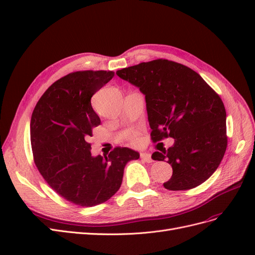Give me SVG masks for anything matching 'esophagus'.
I'll return each mask as SVG.
<instances>
[{
  "mask_svg": "<svg viewBox=\"0 0 255 255\" xmlns=\"http://www.w3.org/2000/svg\"><path fill=\"white\" fill-rule=\"evenodd\" d=\"M140 158L143 159L146 163H152L153 159L149 153H140Z\"/></svg>",
  "mask_w": 255,
  "mask_h": 255,
  "instance_id": "1",
  "label": "esophagus"
}]
</instances>
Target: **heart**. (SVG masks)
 Here are the masks:
<instances>
[{
	"label": "heart",
	"instance_id": "b5f03b06",
	"mask_svg": "<svg viewBox=\"0 0 255 255\" xmlns=\"http://www.w3.org/2000/svg\"><path fill=\"white\" fill-rule=\"evenodd\" d=\"M128 140L129 142L132 144H139L140 142V137H139V134H138L137 132H132L129 135H128Z\"/></svg>",
	"mask_w": 255,
	"mask_h": 255
}]
</instances>
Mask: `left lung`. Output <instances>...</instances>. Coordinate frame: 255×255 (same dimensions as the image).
I'll return each mask as SVG.
<instances>
[{"mask_svg": "<svg viewBox=\"0 0 255 255\" xmlns=\"http://www.w3.org/2000/svg\"><path fill=\"white\" fill-rule=\"evenodd\" d=\"M116 74L145 96L152 141L174 138L170 148L152 154L154 160L166 159L172 166V176L164 187L188 190L205 182L228 145L227 114L217 92L192 69L163 58Z\"/></svg>", "mask_w": 255, "mask_h": 255, "instance_id": "1", "label": "left lung"}]
</instances>
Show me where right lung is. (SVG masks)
Returning a JSON list of instances; mask_svg holds the SVG:
<instances>
[{"mask_svg": "<svg viewBox=\"0 0 255 255\" xmlns=\"http://www.w3.org/2000/svg\"><path fill=\"white\" fill-rule=\"evenodd\" d=\"M114 71L85 70L54 82L37 102L30 119L35 165L57 194L79 206L111 199L121 186L128 161L139 153L116 146L109 155H91L92 129L101 120L91 97L109 83Z\"/></svg>", "mask_w": 255, "mask_h": 255, "instance_id": "obj_1", "label": "right lung"}]
</instances>
